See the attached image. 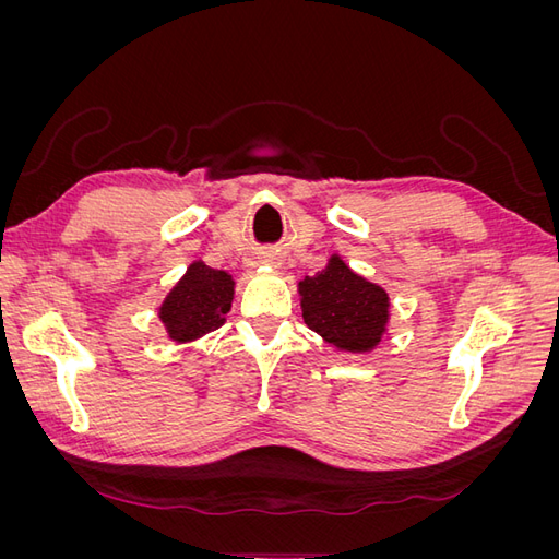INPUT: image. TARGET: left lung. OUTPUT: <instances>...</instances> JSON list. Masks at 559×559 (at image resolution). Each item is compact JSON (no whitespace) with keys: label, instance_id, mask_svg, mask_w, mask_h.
Wrapping results in <instances>:
<instances>
[{"label":"left lung","instance_id":"8db88e82","mask_svg":"<svg viewBox=\"0 0 559 559\" xmlns=\"http://www.w3.org/2000/svg\"><path fill=\"white\" fill-rule=\"evenodd\" d=\"M300 310L308 329L341 352L376 349L389 321V296L333 253L314 277L298 282Z\"/></svg>","mask_w":559,"mask_h":559}]
</instances>
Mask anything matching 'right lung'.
Wrapping results in <instances>:
<instances>
[{"instance_id": "right-lung-1", "label": "right lung", "mask_w": 559, "mask_h": 559, "mask_svg": "<svg viewBox=\"0 0 559 559\" xmlns=\"http://www.w3.org/2000/svg\"><path fill=\"white\" fill-rule=\"evenodd\" d=\"M235 282L226 270L193 261L158 308L167 337L175 343H193L216 331L230 312Z\"/></svg>"}]
</instances>
